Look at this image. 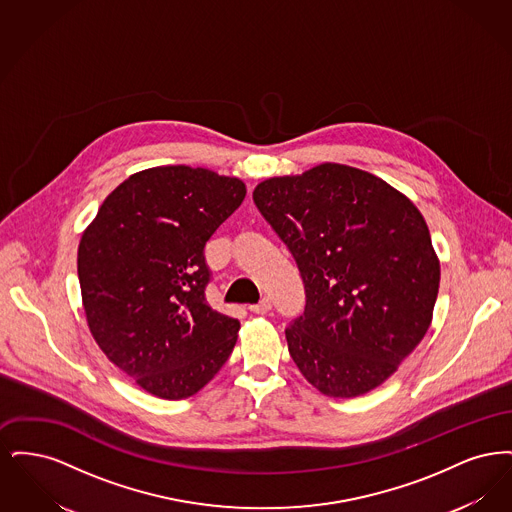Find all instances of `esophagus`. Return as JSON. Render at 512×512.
Masks as SVG:
<instances>
[{
	"mask_svg": "<svg viewBox=\"0 0 512 512\" xmlns=\"http://www.w3.org/2000/svg\"><path fill=\"white\" fill-rule=\"evenodd\" d=\"M270 309H272V301H270L268 297H263L257 305H251V307H249V311L255 313V315H267Z\"/></svg>",
	"mask_w": 512,
	"mask_h": 512,
	"instance_id": "esophagus-1",
	"label": "esophagus"
}]
</instances>
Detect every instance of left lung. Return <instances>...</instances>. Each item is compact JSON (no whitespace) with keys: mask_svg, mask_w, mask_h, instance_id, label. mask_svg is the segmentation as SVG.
<instances>
[{"mask_svg":"<svg viewBox=\"0 0 512 512\" xmlns=\"http://www.w3.org/2000/svg\"><path fill=\"white\" fill-rule=\"evenodd\" d=\"M253 201L305 284V313L286 328L293 363L328 397L384 384L428 332L438 299V255L413 201L338 163L263 180Z\"/></svg>","mask_w":512,"mask_h":512,"instance_id":"obj_1","label":"left lung"}]
</instances>
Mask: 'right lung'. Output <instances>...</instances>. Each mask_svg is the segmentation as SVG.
<instances>
[{
	"label": "right lung",
	"instance_id": "obj_1",
	"mask_svg": "<svg viewBox=\"0 0 512 512\" xmlns=\"http://www.w3.org/2000/svg\"><path fill=\"white\" fill-rule=\"evenodd\" d=\"M234 176L186 165L128 176L78 245L90 332L113 365L161 399H186L228 361L240 322L211 309L205 244L244 201Z\"/></svg>",
	"mask_w": 512,
	"mask_h": 512
}]
</instances>
